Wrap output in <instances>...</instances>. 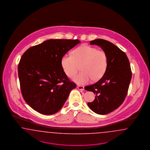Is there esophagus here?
Listing matches in <instances>:
<instances>
[{"label": "esophagus", "instance_id": "1", "mask_svg": "<svg viewBox=\"0 0 150 150\" xmlns=\"http://www.w3.org/2000/svg\"><path fill=\"white\" fill-rule=\"evenodd\" d=\"M77 88L80 90H84V87L82 86H77Z\"/></svg>", "mask_w": 150, "mask_h": 150}]
</instances>
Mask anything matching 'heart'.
<instances>
[{"label": "heart", "mask_w": 150, "mask_h": 150, "mask_svg": "<svg viewBox=\"0 0 150 150\" xmlns=\"http://www.w3.org/2000/svg\"><path fill=\"white\" fill-rule=\"evenodd\" d=\"M61 64L64 73L69 77L77 73L80 66L81 72L73 77V80L84 85L91 79L96 81L104 75L108 67V57L103 50L83 45L73 50L72 55H64Z\"/></svg>", "instance_id": "heart-1"}]
</instances>
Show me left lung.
I'll return each mask as SVG.
<instances>
[{"mask_svg": "<svg viewBox=\"0 0 150 150\" xmlns=\"http://www.w3.org/2000/svg\"><path fill=\"white\" fill-rule=\"evenodd\" d=\"M91 45H98L108 57V67L103 77L85 90L96 95L95 99L88 102L90 108L98 114L113 112L123 103L132 76L129 60L126 54L109 41L96 39Z\"/></svg>", "mask_w": 150, "mask_h": 150, "instance_id": "1", "label": "left lung"}]
</instances>
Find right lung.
Instances as JSON below:
<instances>
[{"label":"right lung","instance_id":"add662e5","mask_svg":"<svg viewBox=\"0 0 150 150\" xmlns=\"http://www.w3.org/2000/svg\"><path fill=\"white\" fill-rule=\"evenodd\" d=\"M80 42L79 40H49L23 54L18 65L20 88L23 99L32 109L51 115L62 108L76 85L64 73L61 60Z\"/></svg>","mask_w":150,"mask_h":150}]
</instances>
